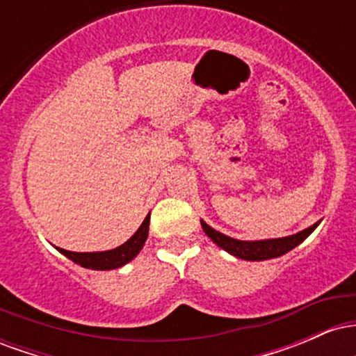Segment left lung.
<instances>
[{
  "label": "left lung",
  "mask_w": 356,
  "mask_h": 356,
  "mask_svg": "<svg viewBox=\"0 0 356 356\" xmlns=\"http://www.w3.org/2000/svg\"><path fill=\"white\" fill-rule=\"evenodd\" d=\"M318 224H320V220L314 222L313 226L296 232V234L286 236V238L263 239V241H239V239L229 238V236L222 234V232L212 229L211 226H207L204 220H201L202 229L212 239V243L218 244L219 248H222L224 251H227L229 254L246 261H264V259H273V257H280L286 254L288 251L295 249L298 244L303 243V241L308 238L314 229H316Z\"/></svg>",
  "instance_id": "obj_1"
}]
</instances>
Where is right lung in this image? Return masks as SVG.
<instances>
[{
    "instance_id": "right-lung-1",
    "label": "right lung",
    "mask_w": 356,
    "mask_h": 356,
    "mask_svg": "<svg viewBox=\"0 0 356 356\" xmlns=\"http://www.w3.org/2000/svg\"><path fill=\"white\" fill-rule=\"evenodd\" d=\"M149 222H150V214H147V218L144 219V222L140 224V227H138L136 234H134L129 241H125L122 246L110 249V251L73 252L61 248H56V249H58L61 254L67 256L68 259H72L73 263L80 264L81 268L97 269V271L117 269V268H122L127 263H130V261L140 252V249L144 248L147 236H149Z\"/></svg>"
}]
</instances>
